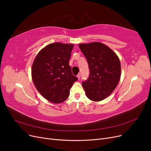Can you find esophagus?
I'll use <instances>...</instances> for the list:
<instances>
[{
	"instance_id": "esophagus-1",
	"label": "esophagus",
	"mask_w": 151,
	"mask_h": 151,
	"mask_svg": "<svg viewBox=\"0 0 151 151\" xmlns=\"http://www.w3.org/2000/svg\"><path fill=\"white\" fill-rule=\"evenodd\" d=\"M81 74H79L78 75H77V78H78L79 79H80V78H81Z\"/></svg>"
}]
</instances>
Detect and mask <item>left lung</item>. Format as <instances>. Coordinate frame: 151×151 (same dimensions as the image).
I'll use <instances>...</instances> for the list:
<instances>
[{
  "label": "left lung",
  "instance_id": "8db88e82",
  "mask_svg": "<svg viewBox=\"0 0 151 151\" xmlns=\"http://www.w3.org/2000/svg\"><path fill=\"white\" fill-rule=\"evenodd\" d=\"M89 68L88 79L82 84L88 98L94 101L106 98L120 79L121 65L116 54L99 42L79 44Z\"/></svg>",
  "mask_w": 151,
  "mask_h": 151
}]
</instances>
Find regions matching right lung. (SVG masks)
<instances>
[{"mask_svg":"<svg viewBox=\"0 0 151 151\" xmlns=\"http://www.w3.org/2000/svg\"><path fill=\"white\" fill-rule=\"evenodd\" d=\"M72 44L54 43L41 50L32 65V79L36 88L48 101L60 103L70 94L77 77L72 74L69 60Z\"/></svg>","mask_w":151,"mask_h":151,"instance_id":"right-lung-1","label":"right lung"}]
</instances>
